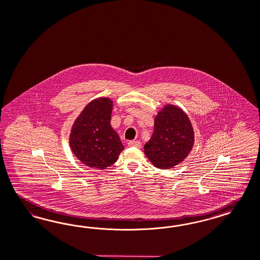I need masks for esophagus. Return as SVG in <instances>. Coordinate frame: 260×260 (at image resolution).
Instances as JSON below:
<instances>
[{
  "mask_svg": "<svg viewBox=\"0 0 260 260\" xmlns=\"http://www.w3.org/2000/svg\"><path fill=\"white\" fill-rule=\"evenodd\" d=\"M128 146L129 147H135V148H140L141 147V143H140V141H135V140H133V141H129L128 142Z\"/></svg>",
  "mask_w": 260,
  "mask_h": 260,
  "instance_id": "esophagus-1",
  "label": "esophagus"
}]
</instances>
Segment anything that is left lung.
Segmentation results:
<instances>
[{
    "label": "left lung",
    "mask_w": 260,
    "mask_h": 260,
    "mask_svg": "<svg viewBox=\"0 0 260 260\" xmlns=\"http://www.w3.org/2000/svg\"><path fill=\"white\" fill-rule=\"evenodd\" d=\"M194 145V131L186 113L166 105L154 118L153 133L144 152L156 168L171 169L183 161Z\"/></svg>",
    "instance_id": "left-lung-1"
}]
</instances>
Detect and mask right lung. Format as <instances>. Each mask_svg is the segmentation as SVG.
I'll use <instances>...</instances> for the list:
<instances>
[{
	"label": "right lung",
	"instance_id": "add662e5",
	"mask_svg": "<svg viewBox=\"0 0 260 260\" xmlns=\"http://www.w3.org/2000/svg\"><path fill=\"white\" fill-rule=\"evenodd\" d=\"M113 103L109 98L91 101L72 125L69 143L80 161L92 168L106 169L124 150L119 135L110 125Z\"/></svg>",
	"mask_w": 260,
	"mask_h": 260
}]
</instances>
